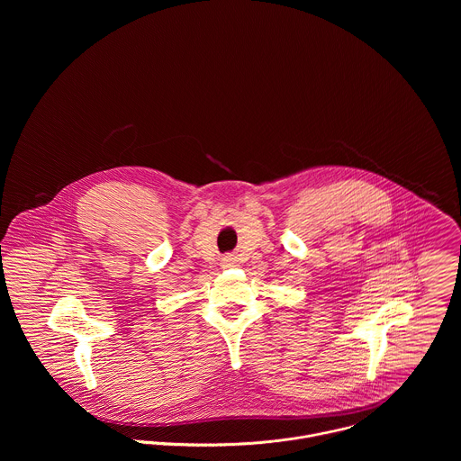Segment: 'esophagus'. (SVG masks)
Returning <instances> with one entry per match:
<instances>
[{
	"mask_svg": "<svg viewBox=\"0 0 461 461\" xmlns=\"http://www.w3.org/2000/svg\"><path fill=\"white\" fill-rule=\"evenodd\" d=\"M223 261H225V264H227V266H232V264H234V261H236V258H232V256H227V258H225Z\"/></svg>",
	"mask_w": 461,
	"mask_h": 461,
	"instance_id": "obj_1",
	"label": "esophagus"
}]
</instances>
